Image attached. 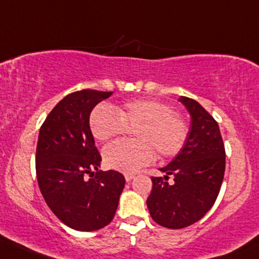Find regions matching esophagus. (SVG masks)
Listing matches in <instances>:
<instances>
[{"label": "esophagus", "mask_w": 259, "mask_h": 259, "mask_svg": "<svg viewBox=\"0 0 259 259\" xmlns=\"http://www.w3.org/2000/svg\"><path fill=\"white\" fill-rule=\"evenodd\" d=\"M134 178H135V175H134V174H125V180H126L127 182H129V181H132V180L134 179Z\"/></svg>", "instance_id": "esophagus-1"}]
</instances>
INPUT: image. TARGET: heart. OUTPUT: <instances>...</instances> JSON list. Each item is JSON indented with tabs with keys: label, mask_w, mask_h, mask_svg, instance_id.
Listing matches in <instances>:
<instances>
[{
	"label": "heart",
	"mask_w": 259,
	"mask_h": 259,
	"mask_svg": "<svg viewBox=\"0 0 259 259\" xmlns=\"http://www.w3.org/2000/svg\"><path fill=\"white\" fill-rule=\"evenodd\" d=\"M134 126L135 140H116L105 146L103 159L109 167L135 172L155 159V150L161 157L175 156L186 143V121L161 100L132 99L118 110L99 105L91 114V130L99 141L119 137Z\"/></svg>",
	"instance_id": "b5f03b06"
}]
</instances>
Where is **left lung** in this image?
I'll use <instances>...</instances> for the list:
<instances>
[{
  "label": "left lung",
  "mask_w": 259,
  "mask_h": 259,
  "mask_svg": "<svg viewBox=\"0 0 259 259\" xmlns=\"http://www.w3.org/2000/svg\"><path fill=\"white\" fill-rule=\"evenodd\" d=\"M191 115L182 150L167 166L164 178L152 176L148 208L152 220L166 228L187 227L213 206L223 181L226 151L217 121L191 98L180 97ZM171 176L173 182L168 183Z\"/></svg>",
  "instance_id": "8db88e82"
}]
</instances>
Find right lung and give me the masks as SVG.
I'll return each instance as SVG.
<instances>
[{"label":"right lung","mask_w":259,"mask_h":259,"mask_svg":"<svg viewBox=\"0 0 259 259\" xmlns=\"http://www.w3.org/2000/svg\"><path fill=\"white\" fill-rule=\"evenodd\" d=\"M111 94L93 89L68 94L38 135V186L52 212L73 230L89 232L109 225L125 186L118 171L98 170L102 156L89 126L93 108Z\"/></svg>","instance_id":"1"}]
</instances>
